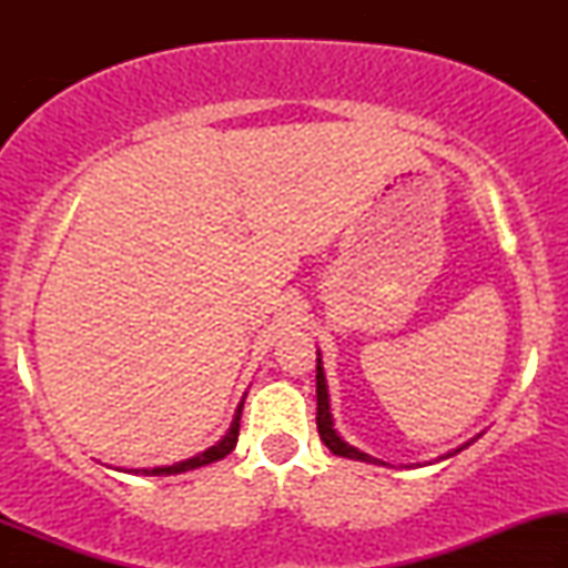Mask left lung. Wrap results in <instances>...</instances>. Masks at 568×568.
I'll use <instances>...</instances> for the list:
<instances>
[{"instance_id":"left-lung-1","label":"left lung","mask_w":568,"mask_h":568,"mask_svg":"<svg viewBox=\"0 0 568 568\" xmlns=\"http://www.w3.org/2000/svg\"><path fill=\"white\" fill-rule=\"evenodd\" d=\"M317 433H321V440L325 446L331 448V454L336 456H347V459H357V462H368V465H384L382 459H374V456L361 452V448L349 446L347 440L342 438V435L336 433L334 427V414H331V397H328V384H325V371H323V361H321V349H317ZM475 440V438H473ZM473 440L462 443L459 448H454V452H448L446 456H440V459H448V456L459 454L462 448L470 446Z\"/></svg>"}]
</instances>
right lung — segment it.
I'll return each instance as SVG.
<instances>
[{"mask_svg": "<svg viewBox=\"0 0 568 568\" xmlns=\"http://www.w3.org/2000/svg\"><path fill=\"white\" fill-rule=\"evenodd\" d=\"M243 403L240 400L237 410H234V419L230 429H226V435L221 438L216 446L205 448V452L192 456V459H184V462H175V465H165V467H139V470H125L130 475H179V473H189V470H197V467H205L211 465V462H219L224 459L226 454L234 452V446H237V435H240V416H243Z\"/></svg>", "mask_w": 568, "mask_h": 568, "instance_id": "add662e5", "label": "right lung"}]
</instances>
